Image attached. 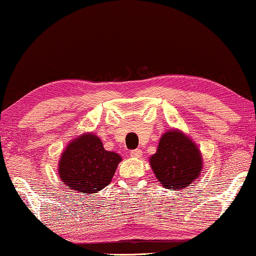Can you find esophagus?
<instances>
[{"mask_svg": "<svg viewBox=\"0 0 256 256\" xmlns=\"http://www.w3.org/2000/svg\"><path fill=\"white\" fill-rule=\"evenodd\" d=\"M130 156L135 158H140L142 156V150L141 149H135V150H132Z\"/></svg>", "mask_w": 256, "mask_h": 256, "instance_id": "esophagus-1", "label": "esophagus"}]
</instances>
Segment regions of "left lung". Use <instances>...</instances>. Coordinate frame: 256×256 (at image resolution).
Returning a JSON list of instances; mask_svg holds the SVG:
<instances>
[{
    "label": "left lung",
    "mask_w": 256,
    "mask_h": 256,
    "mask_svg": "<svg viewBox=\"0 0 256 256\" xmlns=\"http://www.w3.org/2000/svg\"><path fill=\"white\" fill-rule=\"evenodd\" d=\"M149 164L162 187L174 190L189 187L204 167L200 149L180 129H169L162 134Z\"/></svg>",
    "instance_id": "left-lung-1"
}]
</instances>
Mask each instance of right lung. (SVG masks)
<instances>
[{"mask_svg":"<svg viewBox=\"0 0 256 256\" xmlns=\"http://www.w3.org/2000/svg\"><path fill=\"white\" fill-rule=\"evenodd\" d=\"M121 161L118 152L106 150L98 136L84 132L61 152L58 176L70 190L88 195L110 184Z\"/></svg>","mask_w":256,"mask_h":256,"instance_id":"1","label":"right lung"}]
</instances>
